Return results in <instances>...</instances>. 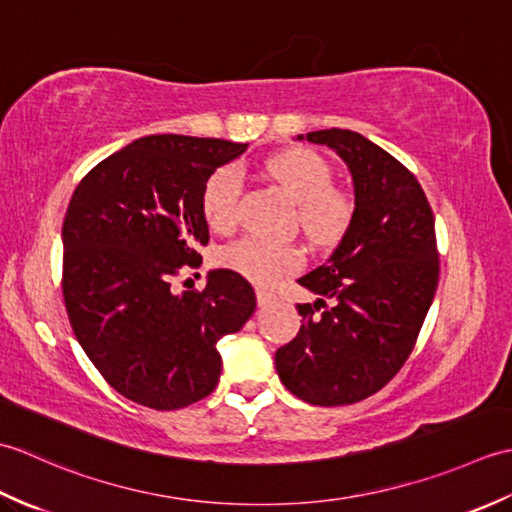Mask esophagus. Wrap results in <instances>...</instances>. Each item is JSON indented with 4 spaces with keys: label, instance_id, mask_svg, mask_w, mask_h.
I'll return each mask as SVG.
<instances>
[{
    "label": "esophagus",
    "instance_id": "1",
    "mask_svg": "<svg viewBox=\"0 0 512 512\" xmlns=\"http://www.w3.org/2000/svg\"><path fill=\"white\" fill-rule=\"evenodd\" d=\"M255 295H257V306H268V303L275 299L273 292H270V290H264V288H257V290H255Z\"/></svg>",
    "mask_w": 512,
    "mask_h": 512
}]
</instances>
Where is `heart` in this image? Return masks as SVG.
I'll use <instances>...</instances> for the list:
<instances>
[{
	"label": "heart",
	"mask_w": 512,
	"mask_h": 512,
	"mask_svg": "<svg viewBox=\"0 0 512 512\" xmlns=\"http://www.w3.org/2000/svg\"><path fill=\"white\" fill-rule=\"evenodd\" d=\"M264 171L292 200L299 204V224L317 244L336 242L352 220V200L345 191L332 187V169L310 149H288L270 156ZM242 171L222 165L209 173L202 184L200 211L215 233H231L237 226ZM301 250L264 237H244L217 253V264L233 270L255 284H273L301 266Z\"/></svg>",
	"instance_id": "heart-1"
}]
</instances>
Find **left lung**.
I'll use <instances>...</instances> for the list:
<instances>
[{
  "instance_id": "left-lung-1",
  "label": "left lung",
  "mask_w": 512,
  "mask_h": 512,
  "mask_svg": "<svg viewBox=\"0 0 512 512\" xmlns=\"http://www.w3.org/2000/svg\"><path fill=\"white\" fill-rule=\"evenodd\" d=\"M297 138L347 162L356 200L328 264L299 279L319 299L297 306L303 323L275 367L310 405H352L383 389L418 341L438 288L436 224L416 176L372 140L350 129Z\"/></svg>"
}]
</instances>
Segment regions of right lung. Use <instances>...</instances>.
I'll return each mask as SVG.
<instances>
[{"instance_id":"1","label":"right lung","mask_w":512,"mask_h":512,"mask_svg":"<svg viewBox=\"0 0 512 512\" xmlns=\"http://www.w3.org/2000/svg\"><path fill=\"white\" fill-rule=\"evenodd\" d=\"M248 147L222 138L156 134L85 173L63 220V301L72 330L118 394L171 411L215 389V343L242 330L255 292L228 268L204 290L173 295L171 279L198 268L209 226L200 211L209 173Z\"/></svg>"}]
</instances>
